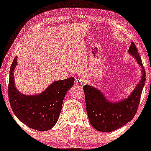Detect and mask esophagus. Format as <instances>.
<instances>
[{"label": "esophagus", "mask_w": 151, "mask_h": 151, "mask_svg": "<svg viewBox=\"0 0 151 151\" xmlns=\"http://www.w3.org/2000/svg\"><path fill=\"white\" fill-rule=\"evenodd\" d=\"M76 82L78 84H84L87 82V78L86 77H82L79 78L78 79L76 80Z\"/></svg>", "instance_id": "obj_1"}]
</instances>
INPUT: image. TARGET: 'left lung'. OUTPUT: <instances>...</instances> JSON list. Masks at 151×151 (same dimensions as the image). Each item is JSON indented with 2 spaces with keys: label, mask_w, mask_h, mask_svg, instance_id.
Returning a JSON list of instances; mask_svg holds the SVG:
<instances>
[{
  "label": "left lung",
  "mask_w": 151,
  "mask_h": 151,
  "mask_svg": "<svg viewBox=\"0 0 151 151\" xmlns=\"http://www.w3.org/2000/svg\"><path fill=\"white\" fill-rule=\"evenodd\" d=\"M128 52L141 67L142 71V79L128 98L118 102H111L107 100L100 90L93 86L83 84L88 120L98 131L111 132L122 127L131 121L137 111L145 84L146 73L134 42H131Z\"/></svg>",
  "instance_id": "8db88e82"
}]
</instances>
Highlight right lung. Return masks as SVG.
<instances>
[{"label":"right lung","instance_id":"1","mask_svg":"<svg viewBox=\"0 0 151 151\" xmlns=\"http://www.w3.org/2000/svg\"><path fill=\"white\" fill-rule=\"evenodd\" d=\"M17 56L9 71L8 95L12 111L17 118L31 129L46 131L52 129L58 119L65 95L73 85V77L51 83L39 94L20 93L14 82V71L17 65Z\"/></svg>","mask_w":151,"mask_h":151}]
</instances>
